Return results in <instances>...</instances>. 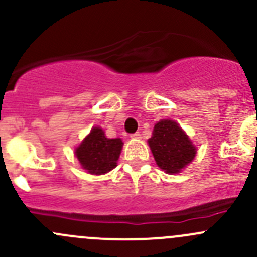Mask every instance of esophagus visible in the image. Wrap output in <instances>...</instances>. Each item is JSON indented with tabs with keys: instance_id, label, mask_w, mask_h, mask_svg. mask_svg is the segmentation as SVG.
Here are the masks:
<instances>
[{
	"instance_id": "obj_1",
	"label": "esophagus",
	"mask_w": 257,
	"mask_h": 257,
	"mask_svg": "<svg viewBox=\"0 0 257 257\" xmlns=\"http://www.w3.org/2000/svg\"><path fill=\"white\" fill-rule=\"evenodd\" d=\"M131 138H132V139H141V138H142V137H141V133H139V132H137V133L132 134Z\"/></svg>"
}]
</instances>
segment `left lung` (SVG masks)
I'll list each match as a JSON object with an SVG mask.
<instances>
[{
	"mask_svg": "<svg viewBox=\"0 0 257 257\" xmlns=\"http://www.w3.org/2000/svg\"><path fill=\"white\" fill-rule=\"evenodd\" d=\"M158 167L168 174H175L193 162L196 148L177 121L162 119L148 141Z\"/></svg>",
	"mask_w": 257,
	"mask_h": 257,
	"instance_id": "8db88e82",
	"label": "left lung"
}]
</instances>
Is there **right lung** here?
I'll list each match as a JSON object with an SVG mask.
<instances>
[{
	"label": "right lung",
	"mask_w": 257,
	"mask_h": 257,
	"mask_svg": "<svg viewBox=\"0 0 257 257\" xmlns=\"http://www.w3.org/2000/svg\"><path fill=\"white\" fill-rule=\"evenodd\" d=\"M123 142L109 139L100 126H93L90 133L76 149V157L80 165L89 174L102 175L116 167Z\"/></svg>",
	"instance_id": "obj_1"
}]
</instances>
